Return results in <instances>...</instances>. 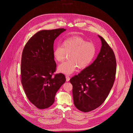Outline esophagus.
<instances>
[{
	"instance_id": "esophagus-1",
	"label": "esophagus",
	"mask_w": 133,
	"mask_h": 133,
	"mask_svg": "<svg viewBox=\"0 0 133 133\" xmlns=\"http://www.w3.org/2000/svg\"><path fill=\"white\" fill-rule=\"evenodd\" d=\"M70 78L69 76H66V81H69L70 80Z\"/></svg>"
}]
</instances>
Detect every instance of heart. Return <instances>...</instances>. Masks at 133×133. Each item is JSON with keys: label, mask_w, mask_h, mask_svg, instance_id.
Returning a JSON list of instances; mask_svg holds the SVG:
<instances>
[{"label": "heart", "mask_w": 133, "mask_h": 133, "mask_svg": "<svg viewBox=\"0 0 133 133\" xmlns=\"http://www.w3.org/2000/svg\"><path fill=\"white\" fill-rule=\"evenodd\" d=\"M97 48L93 42H87L79 37L64 39L62 46L58 45L53 51V57L58 62L63 61L69 55V60L60 64L58 67L59 73L70 75L77 67L84 69L88 67L95 59Z\"/></svg>", "instance_id": "heart-1"}]
</instances>
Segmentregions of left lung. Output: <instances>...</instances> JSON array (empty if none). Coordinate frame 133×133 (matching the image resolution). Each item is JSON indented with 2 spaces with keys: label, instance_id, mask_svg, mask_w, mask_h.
<instances>
[{
  "label": "left lung",
  "instance_id": "left-lung-1",
  "mask_svg": "<svg viewBox=\"0 0 133 133\" xmlns=\"http://www.w3.org/2000/svg\"><path fill=\"white\" fill-rule=\"evenodd\" d=\"M94 61L70 80L73 85L74 103L83 112L92 111L105 101L113 87L116 72L114 52L105 40Z\"/></svg>",
  "mask_w": 133,
  "mask_h": 133
}]
</instances>
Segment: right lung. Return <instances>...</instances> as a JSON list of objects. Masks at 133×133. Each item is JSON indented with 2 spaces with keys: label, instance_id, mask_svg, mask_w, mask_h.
Returning <instances> with one entry per match:
<instances>
[{
  "label": "right lung",
  "instance_id": "1",
  "mask_svg": "<svg viewBox=\"0 0 133 133\" xmlns=\"http://www.w3.org/2000/svg\"><path fill=\"white\" fill-rule=\"evenodd\" d=\"M65 31L61 28L39 31L22 51L21 83L28 99L39 109L53 104L58 90L66 80L62 73L54 75L56 63L53 57L54 40Z\"/></svg>",
  "mask_w": 133,
  "mask_h": 133
}]
</instances>
